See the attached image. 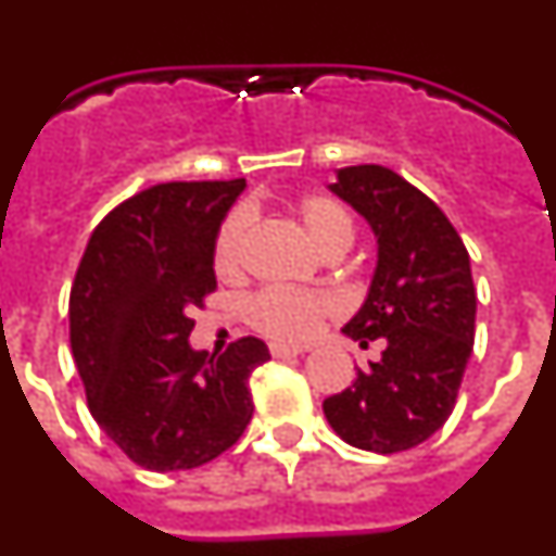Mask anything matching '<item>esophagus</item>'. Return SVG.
Returning <instances> with one entry per match:
<instances>
[{
  "label": "esophagus",
  "instance_id": "esophagus-1",
  "mask_svg": "<svg viewBox=\"0 0 556 556\" xmlns=\"http://www.w3.org/2000/svg\"><path fill=\"white\" fill-rule=\"evenodd\" d=\"M269 353H273L275 358L301 356V353H303V348H294V345H281V342H273V345H269Z\"/></svg>",
  "mask_w": 556,
  "mask_h": 556
}]
</instances>
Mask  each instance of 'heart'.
I'll return each mask as SVG.
<instances>
[{
    "label": "heart",
    "mask_w": 556,
    "mask_h": 556,
    "mask_svg": "<svg viewBox=\"0 0 556 556\" xmlns=\"http://www.w3.org/2000/svg\"><path fill=\"white\" fill-rule=\"evenodd\" d=\"M301 223L312 242L323 253L348 250L353 242V219L337 198L328 194H308L298 205ZM250 214L244 208L230 211L219 225L214 239V269L219 278L233 281L244 269V250H248ZM337 303L328 294L294 292V289H264L248 303V320L255 331L267 333L278 342H308L320 331L323 320L333 312Z\"/></svg>",
    "instance_id": "b5f03b06"
}]
</instances>
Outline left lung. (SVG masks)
I'll return each mask as SVG.
<instances>
[{
	"label": "left lung",
	"mask_w": 556,
	"mask_h": 556,
	"mask_svg": "<svg viewBox=\"0 0 556 556\" xmlns=\"http://www.w3.org/2000/svg\"><path fill=\"white\" fill-rule=\"evenodd\" d=\"M328 189L367 219L378 244L365 303L342 333L362 348L381 339L384 351L323 412L348 445L397 454L454 412L473 353L470 255L434 200L387 166H345Z\"/></svg>",
	"instance_id": "1"
}]
</instances>
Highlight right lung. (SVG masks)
<instances>
[{"mask_svg": "<svg viewBox=\"0 0 556 556\" xmlns=\"http://www.w3.org/2000/svg\"><path fill=\"white\" fill-rule=\"evenodd\" d=\"M242 191V178L139 191L97 225L77 267L68 339L88 409L147 470L200 468L253 417L262 339H236L223 356L189 345L191 306L217 289L214 239Z\"/></svg>", "mask_w": 556, "mask_h": 556, "instance_id": "add662e5", "label": "right lung"}]
</instances>
